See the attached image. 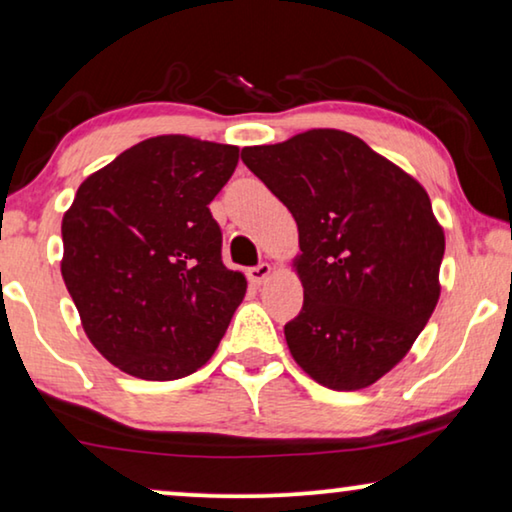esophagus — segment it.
<instances>
[{"mask_svg":"<svg viewBox=\"0 0 512 512\" xmlns=\"http://www.w3.org/2000/svg\"><path fill=\"white\" fill-rule=\"evenodd\" d=\"M272 274V265L270 263H258L256 268H249V279H251V284H256V286H261L265 279H268Z\"/></svg>","mask_w":512,"mask_h":512,"instance_id":"34e87169","label":"esophagus"}]
</instances>
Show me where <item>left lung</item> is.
Listing matches in <instances>:
<instances>
[{
    "mask_svg": "<svg viewBox=\"0 0 512 512\" xmlns=\"http://www.w3.org/2000/svg\"><path fill=\"white\" fill-rule=\"evenodd\" d=\"M242 161L293 214L305 288L284 325L288 351L316 383L362 390L409 353L439 302L446 251L427 191L365 140L311 129Z\"/></svg>",
    "mask_w": 512,
    "mask_h": 512,
    "instance_id": "left-lung-1",
    "label": "left lung"
}]
</instances>
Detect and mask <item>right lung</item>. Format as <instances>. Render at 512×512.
Returning a JSON list of instances; mask_svg holds the SVG:
<instances>
[{
    "instance_id": "add662e5",
    "label": "right lung",
    "mask_w": 512,
    "mask_h": 512,
    "mask_svg": "<svg viewBox=\"0 0 512 512\" xmlns=\"http://www.w3.org/2000/svg\"><path fill=\"white\" fill-rule=\"evenodd\" d=\"M240 147L157 136L80 184L62 219V277L85 335L117 369L175 381L201 369L247 293L221 261L210 205Z\"/></svg>"
}]
</instances>
